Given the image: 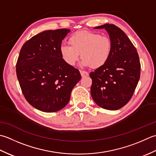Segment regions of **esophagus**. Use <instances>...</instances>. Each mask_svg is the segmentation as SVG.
I'll list each match as a JSON object with an SVG mask.
<instances>
[{"mask_svg":"<svg viewBox=\"0 0 156 156\" xmlns=\"http://www.w3.org/2000/svg\"><path fill=\"white\" fill-rule=\"evenodd\" d=\"M80 73L82 77H87V76L89 75V73L86 71H80Z\"/></svg>","mask_w":156,"mask_h":156,"instance_id":"34e87169","label":"esophagus"}]
</instances>
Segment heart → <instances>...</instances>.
Here are the masks:
<instances>
[{"label":"heart","mask_w":156,"mask_h":156,"mask_svg":"<svg viewBox=\"0 0 156 156\" xmlns=\"http://www.w3.org/2000/svg\"><path fill=\"white\" fill-rule=\"evenodd\" d=\"M70 46L62 45L60 52L64 61L73 66L80 56L81 65L98 69L108 61L112 52V43L110 37L87 31H79L69 38Z\"/></svg>","instance_id":"obj_1"}]
</instances>
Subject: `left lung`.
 I'll return each instance as SVG.
<instances>
[{"label":"left lung","mask_w":156,"mask_h":156,"mask_svg":"<svg viewBox=\"0 0 156 156\" xmlns=\"http://www.w3.org/2000/svg\"><path fill=\"white\" fill-rule=\"evenodd\" d=\"M94 29L106 30L112 52L106 65L90 73L91 97L102 108L119 110L131 100L140 78L138 53L125 33L116 25L106 23Z\"/></svg>","instance_id":"1"}]
</instances>
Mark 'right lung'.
<instances>
[{"mask_svg": "<svg viewBox=\"0 0 156 156\" xmlns=\"http://www.w3.org/2000/svg\"><path fill=\"white\" fill-rule=\"evenodd\" d=\"M68 29L46 30L33 36L20 50L16 73L25 99L35 108L55 112L69 103L81 76L60 52Z\"/></svg>", "mask_w": 156, "mask_h": 156, "instance_id": "1", "label": "right lung"}]
</instances>
